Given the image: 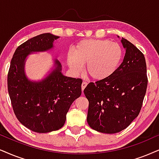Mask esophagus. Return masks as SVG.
<instances>
[{"label": "esophagus", "instance_id": "esophagus-1", "mask_svg": "<svg viewBox=\"0 0 159 159\" xmlns=\"http://www.w3.org/2000/svg\"><path fill=\"white\" fill-rule=\"evenodd\" d=\"M86 86H87V83H86V81H83V83H82V84H81V89H82V91H84V89H85Z\"/></svg>", "mask_w": 159, "mask_h": 159}]
</instances>
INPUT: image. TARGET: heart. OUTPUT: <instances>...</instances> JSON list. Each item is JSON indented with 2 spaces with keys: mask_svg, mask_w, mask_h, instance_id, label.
Wrapping results in <instances>:
<instances>
[{
  "mask_svg": "<svg viewBox=\"0 0 159 159\" xmlns=\"http://www.w3.org/2000/svg\"><path fill=\"white\" fill-rule=\"evenodd\" d=\"M122 57L120 45L108 39H83L73 51H69L67 62L70 69L78 73L86 65V73L95 81H103L114 75Z\"/></svg>",
  "mask_w": 159,
  "mask_h": 159,
  "instance_id": "heart-1",
  "label": "heart"
}]
</instances>
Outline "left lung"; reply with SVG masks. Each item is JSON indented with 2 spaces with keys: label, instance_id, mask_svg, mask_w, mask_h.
Instances as JSON below:
<instances>
[{
  "label": "left lung",
  "instance_id": "1",
  "mask_svg": "<svg viewBox=\"0 0 159 159\" xmlns=\"http://www.w3.org/2000/svg\"><path fill=\"white\" fill-rule=\"evenodd\" d=\"M121 43L125 54L114 75L103 81L91 82L84 90L89 100L88 124L104 134L118 133L137 117L148 86L143 53L124 38Z\"/></svg>",
  "mask_w": 159,
  "mask_h": 159
}]
</instances>
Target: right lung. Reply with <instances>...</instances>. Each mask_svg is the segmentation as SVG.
Wrapping results in <instances>:
<instances>
[{"mask_svg":"<svg viewBox=\"0 0 159 159\" xmlns=\"http://www.w3.org/2000/svg\"><path fill=\"white\" fill-rule=\"evenodd\" d=\"M59 38L45 33L27 40L16 49L8 73V92L15 114L21 124L37 133L63 127L70 106L81 94L82 80L64 75L57 59L44 79L31 81L25 75L28 56L53 49Z\"/></svg>","mask_w":159,"mask_h":159,"instance_id":"1","label":"right lung"}]
</instances>
